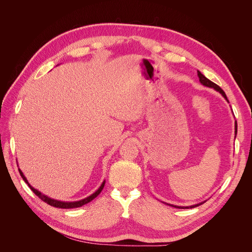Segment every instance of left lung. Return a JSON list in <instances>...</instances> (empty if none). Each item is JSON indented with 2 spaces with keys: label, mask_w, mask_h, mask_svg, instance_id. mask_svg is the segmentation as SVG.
<instances>
[{
  "label": "left lung",
  "mask_w": 252,
  "mask_h": 252,
  "mask_svg": "<svg viewBox=\"0 0 252 252\" xmlns=\"http://www.w3.org/2000/svg\"><path fill=\"white\" fill-rule=\"evenodd\" d=\"M197 77H199L200 82H201L202 85H204V86H206V87H209V88H213L215 90H217L218 93H220V94H222V95L224 96L225 100L228 102V100H227V96H226V94H225V93H224L222 88H220V86H218L217 84H215L213 82H211L210 80H208V79L206 78L204 74H202V73H201V71H199V70H197ZM235 132H236V127H235ZM235 134H236V133H235ZM205 202H206V201L201 202V203H197V204H194V205H191V206H177V205H172V204H168V203H167V205L172 206V207H175V208H180V209H188V208H194V207H197V206H200V205L204 204ZM165 204H166V203H165Z\"/></svg>",
  "instance_id": "left-lung-1"
}]
</instances>
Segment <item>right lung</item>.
I'll use <instances>...</instances> for the list:
<instances>
[{"mask_svg":"<svg viewBox=\"0 0 252 252\" xmlns=\"http://www.w3.org/2000/svg\"><path fill=\"white\" fill-rule=\"evenodd\" d=\"M19 172H20V174H21L22 179L24 180V182H25V183H27V185L29 186V188L32 189V191H33L37 196H39L42 201H44L45 203L49 204L50 206H53V207H57V208H63V209L78 208V207H81V206H83V205H85V204H87V203L91 202V201H93L94 199H95V197H96L98 194L101 193L102 189L104 188V185H105V181H103V183L101 184V186L97 188V190H95V191H94L93 194H90L89 196L85 197V199L80 200V201H73V202H63V201H58V200H55V199H51V197H49V196H47V195L43 194L41 191H39V190H36L35 188H33L32 185L29 184L28 181H27V179L25 178L24 173L22 172V170H21L20 168H19Z\"/></svg>","mask_w":252,"mask_h":252,"instance_id":"obj_1","label":"right lung"}]
</instances>
